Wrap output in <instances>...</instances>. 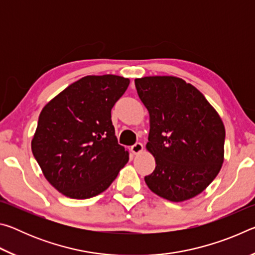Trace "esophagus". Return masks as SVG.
Here are the masks:
<instances>
[{"label":"esophagus","mask_w":255,"mask_h":255,"mask_svg":"<svg viewBox=\"0 0 255 255\" xmlns=\"http://www.w3.org/2000/svg\"><path fill=\"white\" fill-rule=\"evenodd\" d=\"M143 149H144V146L141 143H136L135 145L131 146V152L133 154H139L143 152Z\"/></svg>","instance_id":"obj_1"}]
</instances>
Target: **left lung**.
Masks as SVG:
<instances>
[{
  "instance_id": "8db88e82",
  "label": "left lung",
  "mask_w": 255,
  "mask_h": 255,
  "mask_svg": "<svg viewBox=\"0 0 255 255\" xmlns=\"http://www.w3.org/2000/svg\"><path fill=\"white\" fill-rule=\"evenodd\" d=\"M135 85L149 114L146 148L156 164L145 182L166 200L191 199L222 169L223 120L204 94L180 77L145 76L136 79Z\"/></svg>"
}]
</instances>
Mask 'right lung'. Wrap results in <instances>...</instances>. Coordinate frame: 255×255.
Wrapping results in <instances>:
<instances>
[{"label": "right lung", "mask_w": 255, "mask_h": 255, "mask_svg": "<svg viewBox=\"0 0 255 255\" xmlns=\"http://www.w3.org/2000/svg\"><path fill=\"white\" fill-rule=\"evenodd\" d=\"M129 85L118 75H89L41 110L31 149L47 181L64 196L88 199L110 187L128 162L111 109Z\"/></svg>", "instance_id": "add662e5"}]
</instances>
